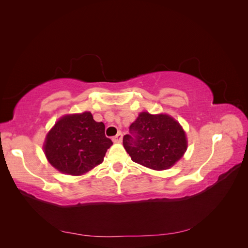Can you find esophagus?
<instances>
[{
    "label": "esophagus",
    "mask_w": 248,
    "mask_h": 248,
    "mask_svg": "<svg viewBox=\"0 0 248 248\" xmlns=\"http://www.w3.org/2000/svg\"><path fill=\"white\" fill-rule=\"evenodd\" d=\"M122 140H123V136H122L121 132H119L116 137L112 138V141H114V142H121Z\"/></svg>",
    "instance_id": "esophagus-1"
}]
</instances>
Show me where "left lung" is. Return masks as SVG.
I'll return each mask as SVG.
<instances>
[{
  "label": "left lung",
  "instance_id": "8db88e82",
  "mask_svg": "<svg viewBox=\"0 0 248 248\" xmlns=\"http://www.w3.org/2000/svg\"><path fill=\"white\" fill-rule=\"evenodd\" d=\"M123 138V146L132 161L155 170H168L180 160L187 149L182 126L166 114L142 111Z\"/></svg>",
  "mask_w": 248,
  "mask_h": 248
}]
</instances>
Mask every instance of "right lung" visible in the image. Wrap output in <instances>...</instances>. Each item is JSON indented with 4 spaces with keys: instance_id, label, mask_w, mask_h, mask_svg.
I'll return each mask as SVG.
<instances>
[{
    "instance_id": "right-lung-1",
    "label": "right lung",
    "mask_w": 248,
    "mask_h": 248,
    "mask_svg": "<svg viewBox=\"0 0 248 248\" xmlns=\"http://www.w3.org/2000/svg\"><path fill=\"white\" fill-rule=\"evenodd\" d=\"M106 126L90 111L62 117L47 133L43 149L48 162L61 172L84 175L102 161L112 141Z\"/></svg>"
}]
</instances>
